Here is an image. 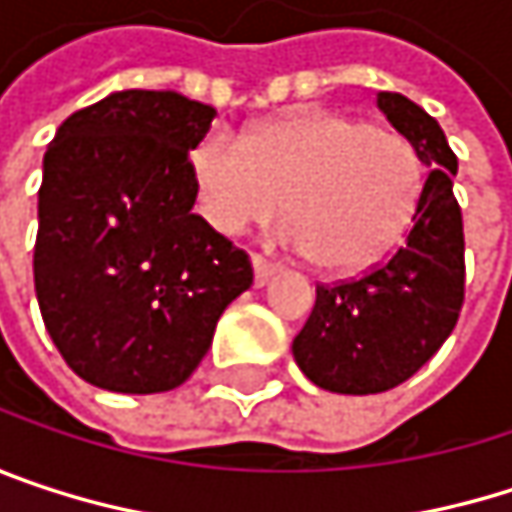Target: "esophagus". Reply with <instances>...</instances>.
Listing matches in <instances>:
<instances>
[{
	"instance_id": "34e87169",
	"label": "esophagus",
	"mask_w": 512,
	"mask_h": 512,
	"mask_svg": "<svg viewBox=\"0 0 512 512\" xmlns=\"http://www.w3.org/2000/svg\"><path fill=\"white\" fill-rule=\"evenodd\" d=\"M252 266H255V287H263V284H269V278L278 272V266L275 263H269V260H263L260 255L252 257Z\"/></svg>"
}]
</instances>
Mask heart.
I'll return each mask as SVG.
<instances>
[{"label":"heart","mask_w":512,"mask_h":512,"mask_svg":"<svg viewBox=\"0 0 512 512\" xmlns=\"http://www.w3.org/2000/svg\"><path fill=\"white\" fill-rule=\"evenodd\" d=\"M201 219L237 237L281 210L278 243L326 272H358L388 255L412 225L427 165L400 133L338 112H299L246 142L216 130L189 154Z\"/></svg>","instance_id":"b5f03b06"}]
</instances>
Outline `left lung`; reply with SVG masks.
Segmentation results:
<instances>
[{
    "label": "left lung",
    "instance_id": "8db88e82",
    "mask_svg": "<svg viewBox=\"0 0 512 512\" xmlns=\"http://www.w3.org/2000/svg\"><path fill=\"white\" fill-rule=\"evenodd\" d=\"M376 106L421 151L427 180L403 246L361 278L320 284L293 338L299 370L335 394H379L406 382L454 332L465 293L457 156L439 121L409 97L379 91Z\"/></svg>",
    "mask_w": 512,
    "mask_h": 512
}]
</instances>
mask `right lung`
Wrapping results in <instances>:
<instances>
[{
  "instance_id": "add662e5",
  "label": "right lung",
  "mask_w": 512,
  "mask_h": 512,
  "mask_svg": "<svg viewBox=\"0 0 512 512\" xmlns=\"http://www.w3.org/2000/svg\"><path fill=\"white\" fill-rule=\"evenodd\" d=\"M213 118L177 91H115L44 154L35 293L61 358L97 388L183 385L252 287L249 255L192 213L189 151Z\"/></svg>"
}]
</instances>
